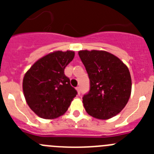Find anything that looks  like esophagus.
Listing matches in <instances>:
<instances>
[{
  "label": "esophagus",
  "mask_w": 154,
  "mask_h": 154,
  "mask_svg": "<svg viewBox=\"0 0 154 154\" xmlns=\"http://www.w3.org/2000/svg\"><path fill=\"white\" fill-rule=\"evenodd\" d=\"M76 90H77V92H78L79 95H80V92H81V91H80V87L79 86L76 87Z\"/></svg>",
  "instance_id": "esophagus-1"
}]
</instances>
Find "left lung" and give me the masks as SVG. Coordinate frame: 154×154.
I'll list each match as a JSON object with an SVG mask.
<instances>
[{
  "label": "left lung",
  "mask_w": 154,
  "mask_h": 154,
  "mask_svg": "<svg viewBox=\"0 0 154 154\" xmlns=\"http://www.w3.org/2000/svg\"><path fill=\"white\" fill-rule=\"evenodd\" d=\"M79 55L88 73L89 92L82 97L89 115L108 119L126 106L131 94L130 71L122 61L105 51H79Z\"/></svg>",
  "instance_id": "8db88e82"
}]
</instances>
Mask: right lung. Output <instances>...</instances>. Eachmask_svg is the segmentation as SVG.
I'll list each match as a JSON object with an SVG mask.
<instances>
[{"mask_svg": "<svg viewBox=\"0 0 154 154\" xmlns=\"http://www.w3.org/2000/svg\"><path fill=\"white\" fill-rule=\"evenodd\" d=\"M74 56L72 51H54L37 61L24 75V97L41 118L51 119L63 115L77 95L64 72Z\"/></svg>", "mask_w": 154, "mask_h": 154, "instance_id": "add662e5", "label": "right lung"}]
</instances>
